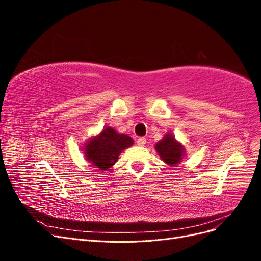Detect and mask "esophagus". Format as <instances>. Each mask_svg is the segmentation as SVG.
<instances>
[{
  "label": "esophagus",
  "instance_id": "1",
  "mask_svg": "<svg viewBox=\"0 0 261 261\" xmlns=\"http://www.w3.org/2000/svg\"><path fill=\"white\" fill-rule=\"evenodd\" d=\"M146 143H147V140L145 137H140L137 139V145L140 147H144L146 145Z\"/></svg>",
  "mask_w": 261,
  "mask_h": 261
}]
</instances>
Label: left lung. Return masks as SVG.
<instances>
[{
    "instance_id": "1",
    "label": "left lung",
    "mask_w": 261,
    "mask_h": 261,
    "mask_svg": "<svg viewBox=\"0 0 261 261\" xmlns=\"http://www.w3.org/2000/svg\"><path fill=\"white\" fill-rule=\"evenodd\" d=\"M154 149L161 159L169 165L178 164L185 155L184 146L178 143L171 133L165 134L163 139L156 143Z\"/></svg>"
}]
</instances>
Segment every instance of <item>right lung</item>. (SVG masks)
I'll return each instance as SVG.
<instances>
[{
	"label": "right lung",
	"mask_w": 261,
	"mask_h": 261,
	"mask_svg": "<svg viewBox=\"0 0 261 261\" xmlns=\"http://www.w3.org/2000/svg\"><path fill=\"white\" fill-rule=\"evenodd\" d=\"M133 144L134 140L128 135L118 134L112 127H106L98 136L87 141L84 155L100 171H106L117 161L123 150Z\"/></svg>",
	"instance_id": "right-lung-1"
}]
</instances>
